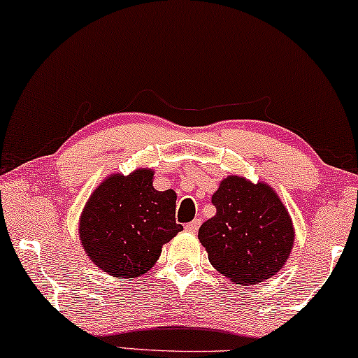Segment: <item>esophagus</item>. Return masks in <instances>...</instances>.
Returning a JSON list of instances; mask_svg holds the SVG:
<instances>
[{
	"label": "esophagus",
	"mask_w": 358,
	"mask_h": 358,
	"mask_svg": "<svg viewBox=\"0 0 358 358\" xmlns=\"http://www.w3.org/2000/svg\"><path fill=\"white\" fill-rule=\"evenodd\" d=\"M200 224H201V220L196 218V220H193L192 223H188L187 226H185V229H187V231H189V233H194L198 228H200Z\"/></svg>",
	"instance_id": "obj_1"
}]
</instances>
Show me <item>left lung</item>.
<instances>
[{
	"instance_id": "8db88e82",
	"label": "left lung",
	"mask_w": 358,
	"mask_h": 358,
	"mask_svg": "<svg viewBox=\"0 0 358 358\" xmlns=\"http://www.w3.org/2000/svg\"><path fill=\"white\" fill-rule=\"evenodd\" d=\"M211 203L216 215L201 224L198 239L213 268L239 286L262 282L282 268L292 250L294 228L273 188L229 176Z\"/></svg>"
}]
</instances>
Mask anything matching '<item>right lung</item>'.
I'll return each instance as SVG.
<instances>
[{
	"label": "right lung",
	"mask_w": 358,
	"mask_h": 358,
	"mask_svg": "<svg viewBox=\"0 0 358 358\" xmlns=\"http://www.w3.org/2000/svg\"><path fill=\"white\" fill-rule=\"evenodd\" d=\"M153 171L112 175L92 193L80 216L79 236L94 264L115 278H137L160 257L176 224L173 189L157 192Z\"/></svg>",
	"instance_id": "obj_1"
}]
</instances>
